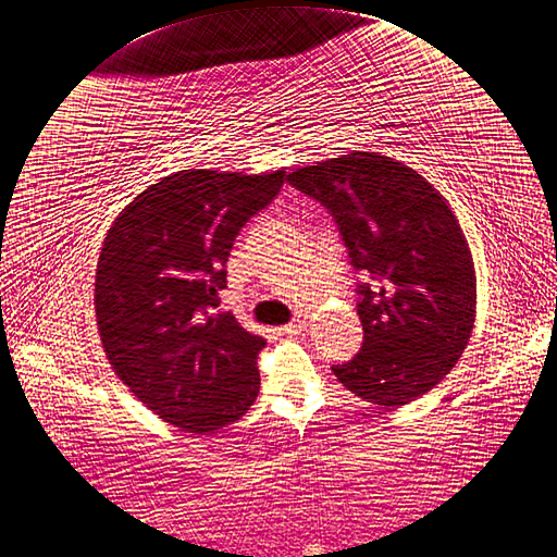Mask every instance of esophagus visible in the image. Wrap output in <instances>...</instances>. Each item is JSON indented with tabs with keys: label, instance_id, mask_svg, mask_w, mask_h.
Here are the masks:
<instances>
[{
	"label": "esophagus",
	"instance_id": "1",
	"mask_svg": "<svg viewBox=\"0 0 557 557\" xmlns=\"http://www.w3.org/2000/svg\"><path fill=\"white\" fill-rule=\"evenodd\" d=\"M305 326H308V324H305V319H294L292 324L282 326V329H280V333H282V335H296V333L305 331Z\"/></svg>",
	"mask_w": 557,
	"mask_h": 557
}]
</instances>
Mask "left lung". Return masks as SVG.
<instances>
[{"label":"left lung","instance_id":"left-lung-1","mask_svg":"<svg viewBox=\"0 0 557 557\" xmlns=\"http://www.w3.org/2000/svg\"><path fill=\"white\" fill-rule=\"evenodd\" d=\"M339 228L358 284L363 347L333 366L366 403L393 409L421 398L458 363L476 317L470 245L444 196L382 152H349L289 173Z\"/></svg>","mask_w":557,"mask_h":557}]
</instances>
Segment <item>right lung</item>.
<instances>
[{"instance_id":"right-lung-1","label":"right lung","mask_w":557,"mask_h":557,"mask_svg":"<svg viewBox=\"0 0 557 557\" xmlns=\"http://www.w3.org/2000/svg\"><path fill=\"white\" fill-rule=\"evenodd\" d=\"M284 171H177L140 191L103 240L95 310L115 374L159 419L212 435L259 396L265 339L220 308L233 240Z\"/></svg>"}]
</instances>
